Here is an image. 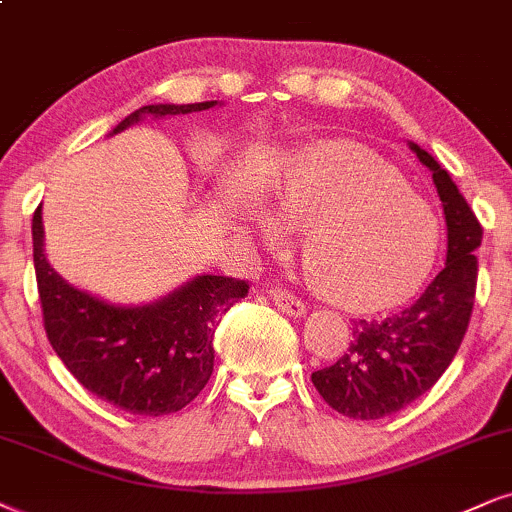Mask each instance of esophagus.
<instances>
[{
  "mask_svg": "<svg viewBox=\"0 0 512 512\" xmlns=\"http://www.w3.org/2000/svg\"><path fill=\"white\" fill-rule=\"evenodd\" d=\"M270 299H273V304L280 308L282 313L294 315V318H301V315L306 313L304 301H301L299 296H296L292 289H287V287L275 285L273 289H270Z\"/></svg>",
  "mask_w": 512,
  "mask_h": 512,
  "instance_id": "obj_1",
  "label": "esophagus"
}]
</instances>
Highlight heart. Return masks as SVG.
Instances as JSON below:
<instances>
[{
  "label": "heart",
  "mask_w": 512,
  "mask_h": 512,
  "mask_svg": "<svg viewBox=\"0 0 512 512\" xmlns=\"http://www.w3.org/2000/svg\"><path fill=\"white\" fill-rule=\"evenodd\" d=\"M266 213L299 232L306 280L337 306L368 311L406 299L437 254L432 208L389 163L349 142L304 151Z\"/></svg>",
  "instance_id": "obj_1"
}]
</instances>
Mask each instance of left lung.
<instances>
[{
  "mask_svg": "<svg viewBox=\"0 0 512 512\" xmlns=\"http://www.w3.org/2000/svg\"><path fill=\"white\" fill-rule=\"evenodd\" d=\"M410 149L432 170L449 227V254L415 304L384 320H358L346 353L311 375L327 406L353 420L384 418L430 391L458 353L475 306L482 225L434 156L418 144Z\"/></svg>",
  "mask_w": 512,
  "mask_h": 512,
  "instance_id": "left-lung-1",
  "label": "left lung"
}]
</instances>
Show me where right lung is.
<instances>
[{
	"instance_id": "add662e5",
	"label": "right lung",
	"mask_w": 512,
	"mask_h": 512,
	"mask_svg": "<svg viewBox=\"0 0 512 512\" xmlns=\"http://www.w3.org/2000/svg\"><path fill=\"white\" fill-rule=\"evenodd\" d=\"M216 102L142 106V116L206 111ZM33 261L42 323L56 356L82 387L135 415H168L199 396L213 372V337L223 315L249 294V282L201 275L159 304L123 308L61 280L42 251V211L33 216Z\"/></svg>"
}]
</instances>
